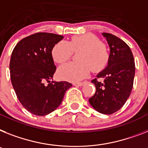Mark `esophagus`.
<instances>
[{
    "instance_id": "esophagus-1",
    "label": "esophagus",
    "mask_w": 148,
    "mask_h": 148,
    "mask_svg": "<svg viewBox=\"0 0 148 148\" xmlns=\"http://www.w3.org/2000/svg\"><path fill=\"white\" fill-rule=\"evenodd\" d=\"M85 84V82H79V83H74L73 85H75V86H82L83 85Z\"/></svg>"
}]
</instances>
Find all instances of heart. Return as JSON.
<instances>
[{
  "mask_svg": "<svg viewBox=\"0 0 148 148\" xmlns=\"http://www.w3.org/2000/svg\"><path fill=\"white\" fill-rule=\"evenodd\" d=\"M78 51V62L66 63L59 69L60 78L71 82L81 81L89 75L91 69L94 73L103 70L109 61L107 45L91 33L73 36L69 42L60 41L53 46L51 53L53 60L62 64L71 58L73 52Z\"/></svg>",
  "mask_w": 148,
  "mask_h": 148,
  "instance_id": "1",
  "label": "heart"
}]
</instances>
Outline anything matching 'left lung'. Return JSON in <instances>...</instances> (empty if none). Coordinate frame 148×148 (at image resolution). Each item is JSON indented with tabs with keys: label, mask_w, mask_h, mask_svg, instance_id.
Listing matches in <instances>:
<instances>
[{
	"label": "left lung",
	"mask_w": 148,
	"mask_h": 148,
	"mask_svg": "<svg viewBox=\"0 0 148 148\" xmlns=\"http://www.w3.org/2000/svg\"><path fill=\"white\" fill-rule=\"evenodd\" d=\"M110 45L108 65L91 82L96 88L89 103L103 114H112L125 104L131 95L135 78V65L129 45L117 36L103 32Z\"/></svg>",
	"instance_id": "8db88e82"
}]
</instances>
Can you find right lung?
I'll return each instance as SVG.
<instances>
[{"instance_id": "1", "label": "right lung", "mask_w": 148, "mask_h": 148, "mask_svg": "<svg viewBox=\"0 0 148 148\" xmlns=\"http://www.w3.org/2000/svg\"><path fill=\"white\" fill-rule=\"evenodd\" d=\"M63 38L53 33H35L19 41L12 52V85L23 107L34 115L53 112L72 86L68 82L51 81L57 69L52 49Z\"/></svg>"}]
</instances>
